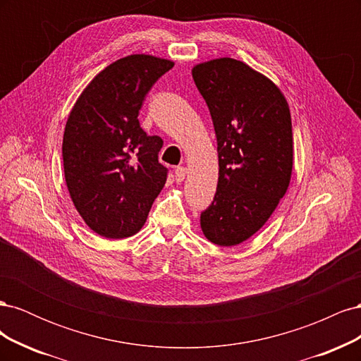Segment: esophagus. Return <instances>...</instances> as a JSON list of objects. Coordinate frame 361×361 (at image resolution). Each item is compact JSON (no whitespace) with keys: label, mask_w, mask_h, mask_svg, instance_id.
I'll return each instance as SVG.
<instances>
[{"label":"esophagus","mask_w":361,"mask_h":361,"mask_svg":"<svg viewBox=\"0 0 361 361\" xmlns=\"http://www.w3.org/2000/svg\"><path fill=\"white\" fill-rule=\"evenodd\" d=\"M187 174H188L187 167H176V170H174V178H176V182H183V179L187 178Z\"/></svg>","instance_id":"1"}]
</instances>
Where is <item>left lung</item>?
<instances>
[{
    "label": "left lung",
    "mask_w": 361,
    "mask_h": 361,
    "mask_svg": "<svg viewBox=\"0 0 361 361\" xmlns=\"http://www.w3.org/2000/svg\"><path fill=\"white\" fill-rule=\"evenodd\" d=\"M191 72L212 117L220 167L214 202L200 215L202 232L216 245H238L268 221L288 191L289 105L274 82L244 61L215 59Z\"/></svg>",
    "instance_id": "8db88e82"
}]
</instances>
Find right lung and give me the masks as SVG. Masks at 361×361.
Masks as SVG:
<instances>
[{
  "label": "right lung",
  "instance_id": "right-lung-1",
  "mask_svg": "<svg viewBox=\"0 0 361 361\" xmlns=\"http://www.w3.org/2000/svg\"><path fill=\"white\" fill-rule=\"evenodd\" d=\"M173 66L149 54L120 59L94 76L71 110L64 179L76 211L104 238L135 235L166 185L162 140L147 135L137 117L150 87Z\"/></svg>",
  "mask_w": 361,
  "mask_h": 361
}]
</instances>
